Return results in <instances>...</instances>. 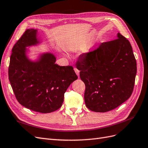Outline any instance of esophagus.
<instances>
[{"instance_id": "esophagus-1", "label": "esophagus", "mask_w": 148, "mask_h": 148, "mask_svg": "<svg viewBox=\"0 0 148 148\" xmlns=\"http://www.w3.org/2000/svg\"><path fill=\"white\" fill-rule=\"evenodd\" d=\"M74 71H75V72L76 74H77L78 77H79V71L77 68H74Z\"/></svg>"}]
</instances>
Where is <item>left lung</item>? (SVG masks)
I'll return each instance as SVG.
<instances>
[{
    "label": "left lung",
    "instance_id": "8db88e82",
    "mask_svg": "<svg viewBox=\"0 0 148 148\" xmlns=\"http://www.w3.org/2000/svg\"><path fill=\"white\" fill-rule=\"evenodd\" d=\"M117 37L80 55L76 64L85 85V105L92 111H111L127 101L133 92L136 60L130 42L119 32Z\"/></svg>",
    "mask_w": 148,
    "mask_h": 148
}]
</instances>
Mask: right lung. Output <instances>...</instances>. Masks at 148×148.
Masks as SVG:
<instances>
[{
	"label": "right lung",
	"instance_id": "add662e5",
	"mask_svg": "<svg viewBox=\"0 0 148 148\" xmlns=\"http://www.w3.org/2000/svg\"><path fill=\"white\" fill-rule=\"evenodd\" d=\"M40 42L37 29L24 32L12 49L8 78L22 106L36 112L50 113L62 106L64 93L78 77L71 66L55 64L53 53H42L35 61L28 58L26 47Z\"/></svg>",
	"mask_w": 148,
	"mask_h": 148
}]
</instances>
